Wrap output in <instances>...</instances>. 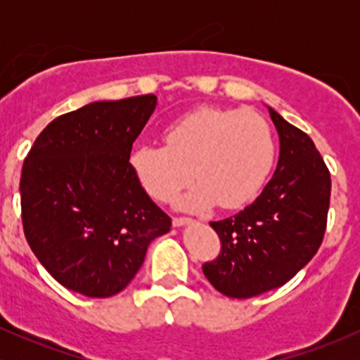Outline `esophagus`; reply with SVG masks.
<instances>
[{
	"label": "esophagus",
	"instance_id": "esophagus-1",
	"mask_svg": "<svg viewBox=\"0 0 360 360\" xmlns=\"http://www.w3.org/2000/svg\"><path fill=\"white\" fill-rule=\"evenodd\" d=\"M189 223H193L191 218H186V217L172 218V225L174 226H184V225H189Z\"/></svg>",
	"mask_w": 360,
	"mask_h": 360
}]
</instances>
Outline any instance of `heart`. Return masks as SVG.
<instances>
[{"label":"heart","instance_id":"1","mask_svg":"<svg viewBox=\"0 0 360 360\" xmlns=\"http://www.w3.org/2000/svg\"><path fill=\"white\" fill-rule=\"evenodd\" d=\"M274 139L259 115L205 106L176 120L164 131V146H139L130 154L135 177L152 198H179L186 210H221L247 205L260 191L272 162Z\"/></svg>","mask_w":360,"mask_h":360}]
</instances>
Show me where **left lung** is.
<instances>
[{
  "mask_svg": "<svg viewBox=\"0 0 360 360\" xmlns=\"http://www.w3.org/2000/svg\"><path fill=\"white\" fill-rule=\"evenodd\" d=\"M279 135V159L254 203L212 221L221 242L203 272L229 298H252L286 284L320 249L330 205V172L313 140L267 106Z\"/></svg>",
  "mask_w": 360,
  "mask_h": 360,
  "instance_id": "1",
  "label": "left lung"
}]
</instances>
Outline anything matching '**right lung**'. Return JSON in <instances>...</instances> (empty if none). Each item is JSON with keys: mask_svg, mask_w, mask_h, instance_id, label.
I'll return each mask as SVG.
<instances>
[{"mask_svg": "<svg viewBox=\"0 0 360 360\" xmlns=\"http://www.w3.org/2000/svg\"><path fill=\"white\" fill-rule=\"evenodd\" d=\"M155 108L154 94L89 103L49 123L25 159V237L71 291L117 295L142 267L148 243L171 230L130 167L131 146Z\"/></svg>", "mask_w": 360, "mask_h": 360, "instance_id": "add662e5", "label": "right lung"}]
</instances>
